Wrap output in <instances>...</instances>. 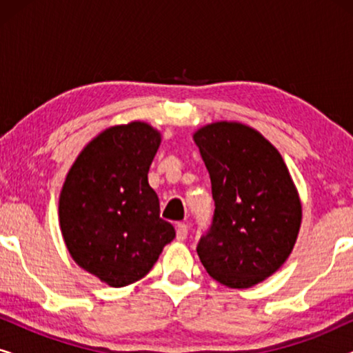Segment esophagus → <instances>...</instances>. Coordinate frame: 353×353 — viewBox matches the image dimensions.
Wrapping results in <instances>:
<instances>
[{"label":"esophagus","instance_id":"obj_1","mask_svg":"<svg viewBox=\"0 0 353 353\" xmlns=\"http://www.w3.org/2000/svg\"><path fill=\"white\" fill-rule=\"evenodd\" d=\"M188 238V226L185 223L176 225V239L185 241Z\"/></svg>","mask_w":353,"mask_h":353}]
</instances>
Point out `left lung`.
<instances>
[{
	"label": "left lung",
	"mask_w": 353,
	"mask_h": 353,
	"mask_svg": "<svg viewBox=\"0 0 353 353\" xmlns=\"http://www.w3.org/2000/svg\"><path fill=\"white\" fill-rule=\"evenodd\" d=\"M210 175L214 223L199 241L205 272L233 289L272 276L291 255L302 202L281 154L241 122L207 123L192 134Z\"/></svg>",
	"instance_id": "obj_1"
}]
</instances>
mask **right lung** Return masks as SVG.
<instances>
[{"label":"right lung","mask_w":353,"mask_h":353,"mask_svg":"<svg viewBox=\"0 0 353 353\" xmlns=\"http://www.w3.org/2000/svg\"><path fill=\"white\" fill-rule=\"evenodd\" d=\"M161 141V132L139 120L105 128L81 149L62 185L59 226L67 250L110 288L146 276L175 238L148 181Z\"/></svg>","instance_id":"right-lung-1"}]
</instances>
